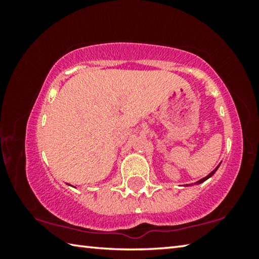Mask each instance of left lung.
I'll return each instance as SVG.
<instances>
[{
    "instance_id": "obj_1",
    "label": "left lung",
    "mask_w": 259,
    "mask_h": 259,
    "mask_svg": "<svg viewBox=\"0 0 259 259\" xmlns=\"http://www.w3.org/2000/svg\"><path fill=\"white\" fill-rule=\"evenodd\" d=\"M218 166H219V165H218ZM218 166H217V168H216V169H214V170H213V171H212V172H210V174L208 175V176H207V177H204V178H202V179H200V181L198 182V184H201V183H203L204 181H207V179H208V178H210V177H211V176H212V175H213L214 172H216V170L218 169Z\"/></svg>"
}]
</instances>
